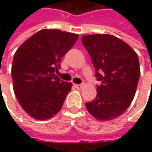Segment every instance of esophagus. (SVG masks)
I'll return each mask as SVG.
<instances>
[{
	"label": "esophagus",
	"instance_id": "34e87169",
	"mask_svg": "<svg viewBox=\"0 0 152 152\" xmlns=\"http://www.w3.org/2000/svg\"><path fill=\"white\" fill-rule=\"evenodd\" d=\"M74 87H75L76 89H78V90H81V89H83L84 85H74Z\"/></svg>",
	"mask_w": 152,
	"mask_h": 152
}]
</instances>
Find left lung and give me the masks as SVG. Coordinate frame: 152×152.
Wrapping results in <instances>:
<instances>
[{"mask_svg":"<svg viewBox=\"0 0 152 152\" xmlns=\"http://www.w3.org/2000/svg\"><path fill=\"white\" fill-rule=\"evenodd\" d=\"M101 85L96 97L85 103L87 111L97 120L109 121L124 113L134 97L140 75L136 52L122 39L111 34L82 37Z\"/></svg>","mask_w":152,"mask_h":152,"instance_id":"1","label":"left lung"}]
</instances>
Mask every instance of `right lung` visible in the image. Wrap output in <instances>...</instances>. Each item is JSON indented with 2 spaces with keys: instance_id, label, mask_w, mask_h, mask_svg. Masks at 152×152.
<instances>
[{
  "instance_id": "right-lung-1",
  "label": "right lung",
  "mask_w": 152,
  "mask_h": 152,
  "mask_svg": "<svg viewBox=\"0 0 152 152\" xmlns=\"http://www.w3.org/2000/svg\"><path fill=\"white\" fill-rule=\"evenodd\" d=\"M78 38L77 34L42 29L15 52L12 66L13 91L30 117L49 119L61 110L72 83L61 80L55 72H58L61 58Z\"/></svg>"
}]
</instances>
